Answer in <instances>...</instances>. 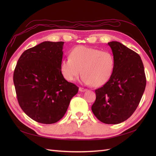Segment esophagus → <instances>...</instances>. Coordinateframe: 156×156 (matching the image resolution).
I'll return each instance as SVG.
<instances>
[{"label":"esophagus","instance_id":"1","mask_svg":"<svg viewBox=\"0 0 156 156\" xmlns=\"http://www.w3.org/2000/svg\"><path fill=\"white\" fill-rule=\"evenodd\" d=\"M79 91L80 92H85V91H87V89L82 88V87H79Z\"/></svg>","mask_w":156,"mask_h":156}]
</instances>
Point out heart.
Wrapping results in <instances>:
<instances>
[{
  "label": "heart",
  "mask_w": 156,
  "mask_h": 156,
  "mask_svg": "<svg viewBox=\"0 0 156 156\" xmlns=\"http://www.w3.org/2000/svg\"><path fill=\"white\" fill-rule=\"evenodd\" d=\"M115 68V58L109 51L78 46L63 58L60 70L64 78L73 81L83 72L81 81L100 87L110 79Z\"/></svg>",
  "instance_id": "b5f03b06"
}]
</instances>
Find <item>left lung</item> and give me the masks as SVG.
<instances>
[{
	"label": "left lung",
	"instance_id": "left-lung-1",
	"mask_svg": "<svg viewBox=\"0 0 156 156\" xmlns=\"http://www.w3.org/2000/svg\"><path fill=\"white\" fill-rule=\"evenodd\" d=\"M115 58L110 79L95 90L92 111L103 123L117 124L133 115L144 92L146 80L140 56L119 41L108 42Z\"/></svg>",
	"mask_w": 156,
	"mask_h": 156
}]
</instances>
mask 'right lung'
<instances>
[{"mask_svg":"<svg viewBox=\"0 0 156 156\" xmlns=\"http://www.w3.org/2000/svg\"><path fill=\"white\" fill-rule=\"evenodd\" d=\"M64 42L44 41L23 52L13 72L22 110L39 123L54 124L65 115L79 88L61 73Z\"/></svg>","mask_w":156,"mask_h":156,"instance_id":"add662e5","label":"right lung"}]
</instances>
